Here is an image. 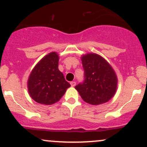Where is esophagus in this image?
<instances>
[{
    "instance_id": "obj_1",
    "label": "esophagus",
    "mask_w": 147,
    "mask_h": 147,
    "mask_svg": "<svg viewBox=\"0 0 147 147\" xmlns=\"http://www.w3.org/2000/svg\"><path fill=\"white\" fill-rule=\"evenodd\" d=\"M70 85H71V86L74 87L76 85V82H70Z\"/></svg>"
}]
</instances>
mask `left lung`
I'll use <instances>...</instances> for the list:
<instances>
[{"label":"left lung","instance_id":"1","mask_svg":"<svg viewBox=\"0 0 147 147\" xmlns=\"http://www.w3.org/2000/svg\"><path fill=\"white\" fill-rule=\"evenodd\" d=\"M84 81L75 86L84 102L92 105L104 104L112 98L117 89V79L112 67L97 54L82 58Z\"/></svg>","mask_w":147,"mask_h":147}]
</instances>
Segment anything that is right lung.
I'll list each match as a JSON object with an SVG mask.
<instances>
[{
  "label": "right lung",
  "instance_id": "right-lung-1",
  "mask_svg": "<svg viewBox=\"0 0 147 147\" xmlns=\"http://www.w3.org/2000/svg\"><path fill=\"white\" fill-rule=\"evenodd\" d=\"M59 57L51 52L38 62L28 79V91L35 102L50 105L58 102L70 84L59 70Z\"/></svg>",
  "mask_w": 147,
  "mask_h": 147
}]
</instances>
